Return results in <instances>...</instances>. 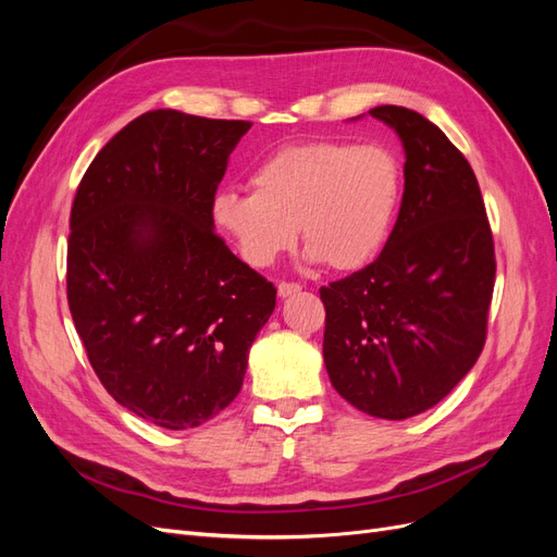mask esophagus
<instances>
[{"mask_svg": "<svg viewBox=\"0 0 557 557\" xmlns=\"http://www.w3.org/2000/svg\"><path fill=\"white\" fill-rule=\"evenodd\" d=\"M299 290H301V285L295 283V281H281L278 283V295L281 297H290V295H295Z\"/></svg>", "mask_w": 557, "mask_h": 557, "instance_id": "esophagus-1", "label": "esophagus"}]
</instances>
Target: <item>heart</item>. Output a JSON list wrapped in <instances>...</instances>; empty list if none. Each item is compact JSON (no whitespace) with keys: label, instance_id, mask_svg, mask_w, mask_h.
Masks as SVG:
<instances>
[{"label":"heart","instance_id":"heart-1","mask_svg":"<svg viewBox=\"0 0 557 557\" xmlns=\"http://www.w3.org/2000/svg\"><path fill=\"white\" fill-rule=\"evenodd\" d=\"M250 185L218 190L211 205L215 225L248 264H274L301 230L309 260L352 272L391 237L401 164L383 144L318 139L274 150L252 170Z\"/></svg>","mask_w":557,"mask_h":557}]
</instances>
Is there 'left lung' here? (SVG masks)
Here are the masks:
<instances>
[{
	"label": "left lung",
	"mask_w": 557,
	"mask_h": 557,
	"mask_svg": "<svg viewBox=\"0 0 557 557\" xmlns=\"http://www.w3.org/2000/svg\"><path fill=\"white\" fill-rule=\"evenodd\" d=\"M404 144V195L381 256L320 288L330 381L352 407L404 420L440 404L479 360L495 242L479 181L446 134L404 107L369 111Z\"/></svg>",
	"instance_id": "8db88e82"
}]
</instances>
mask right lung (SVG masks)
Here are the masks:
<instances>
[{
    "label": "right lung",
    "mask_w": 557,
    "mask_h": 557,
    "mask_svg": "<svg viewBox=\"0 0 557 557\" xmlns=\"http://www.w3.org/2000/svg\"><path fill=\"white\" fill-rule=\"evenodd\" d=\"M248 121L174 109L134 117L83 174L66 301L107 393L188 430L239 395L276 288L213 232L211 205Z\"/></svg>",
    "instance_id": "right-lung-1"
}]
</instances>
